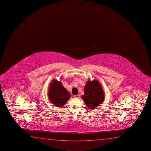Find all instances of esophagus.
I'll use <instances>...</instances> for the list:
<instances>
[{
    "label": "esophagus",
    "mask_w": 151,
    "mask_h": 151,
    "mask_svg": "<svg viewBox=\"0 0 151 151\" xmlns=\"http://www.w3.org/2000/svg\"><path fill=\"white\" fill-rule=\"evenodd\" d=\"M75 98H80V95L79 94H77V95H75L74 96Z\"/></svg>",
    "instance_id": "obj_1"
}]
</instances>
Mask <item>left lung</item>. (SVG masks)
<instances>
[{"mask_svg": "<svg viewBox=\"0 0 151 151\" xmlns=\"http://www.w3.org/2000/svg\"><path fill=\"white\" fill-rule=\"evenodd\" d=\"M84 89L85 93L81 97L89 109H94L103 102L105 96L98 81H88Z\"/></svg>", "mask_w": 151, "mask_h": 151, "instance_id": "1", "label": "left lung"}]
</instances>
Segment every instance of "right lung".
<instances>
[{
	"mask_svg": "<svg viewBox=\"0 0 151 151\" xmlns=\"http://www.w3.org/2000/svg\"><path fill=\"white\" fill-rule=\"evenodd\" d=\"M48 96L51 102L57 107H63L70 98V93L64 87L61 81L54 79L49 88Z\"/></svg>",
	"mask_w": 151,
	"mask_h": 151,
	"instance_id": "1",
	"label": "right lung"
}]
</instances>
